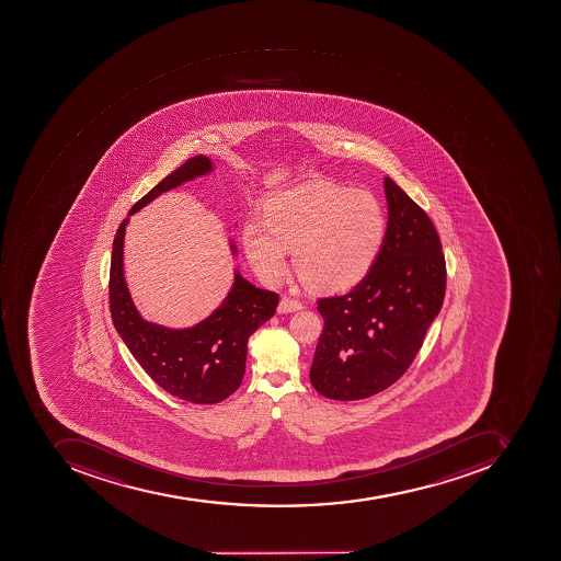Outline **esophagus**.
Segmentation results:
<instances>
[{"label":"esophagus","mask_w":561,"mask_h":561,"mask_svg":"<svg viewBox=\"0 0 561 561\" xmlns=\"http://www.w3.org/2000/svg\"><path fill=\"white\" fill-rule=\"evenodd\" d=\"M301 307H304V306H301V301L295 300V298H290V297H283L278 304V312L279 313L295 312V310H300Z\"/></svg>","instance_id":"1"}]
</instances>
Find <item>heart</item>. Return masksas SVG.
Segmentation results:
<instances>
[{
    "label": "heart",
    "mask_w": 561,
    "mask_h": 561,
    "mask_svg": "<svg viewBox=\"0 0 561 561\" xmlns=\"http://www.w3.org/2000/svg\"><path fill=\"white\" fill-rule=\"evenodd\" d=\"M386 218L367 191L309 182L271 197L264 221L242 230L248 260L267 283L288 270V249L301 282L317 291L350 288L367 275L379 254Z\"/></svg>",
    "instance_id": "b5f03b06"
}]
</instances>
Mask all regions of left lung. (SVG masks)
<instances>
[{"instance_id":"left-lung-1","label":"left lung","mask_w":561,"mask_h":561,"mask_svg":"<svg viewBox=\"0 0 561 561\" xmlns=\"http://www.w3.org/2000/svg\"><path fill=\"white\" fill-rule=\"evenodd\" d=\"M382 248L348 294L319 298L324 319L310 382L336 401L370 398L401 379L422 348L445 297V257L428 215L392 179H383Z\"/></svg>"}]
</instances>
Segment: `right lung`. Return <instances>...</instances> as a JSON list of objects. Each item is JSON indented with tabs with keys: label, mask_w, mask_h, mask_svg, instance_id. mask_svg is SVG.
<instances>
[{
	"label": "right lung",
	"mask_w": 561,
	"mask_h": 561,
	"mask_svg": "<svg viewBox=\"0 0 561 561\" xmlns=\"http://www.w3.org/2000/svg\"><path fill=\"white\" fill-rule=\"evenodd\" d=\"M213 171L205 154L182 163L172 174L145 194L129 215L182 182ZM129 218L121 221L114 237L108 306L117 334L136 362L163 390L182 401L215 404L239 389L245 371L248 341L255 329L275 316L278 294L249 283L236 271L232 290L205 321L187 329H171L145 321L139 316L124 282L123 245ZM233 252L236 245L230 244Z\"/></svg>",
	"instance_id": "1"
}]
</instances>
